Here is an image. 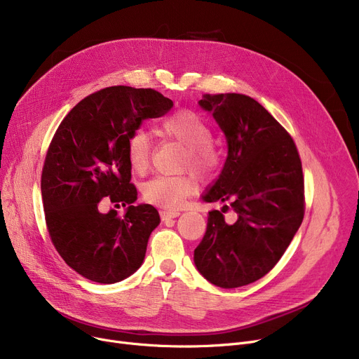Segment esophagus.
Wrapping results in <instances>:
<instances>
[{
	"mask_svg": "<svg viewBox=\"0 0 359 359\" xmlns=\"http://www.w3.org/2000/svg\"><path fill=\"white\" fill-rule=\"evenodd\" d=\"M160 214H161L163 219H172V218H176V217L180 215L179 211H173V210H164Z\"/></svg>",
	"mask_w": 359,
	"mask_h": 359,
	"instance_id": "esophagus-1",
	"label": "esophagus"
}]
</instances>
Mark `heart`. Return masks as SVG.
Instances as JSON below:
<instances>
[{
  "instance_id": "b5f03b06",
  "label": "heart",
  "mask_w": 359,
  "mask_h": 359,
  "mask_svg": "<svg viewBox=\"0 0 359 359\" xmlns=\"http://www.w3.org/2000/svg\"><path fill=\"white\" fill-rule=\"evenodd\" d=\"M160 134L179 141L186 149L183 168H195L203 176H212L222 163L219 149L212 144V129L198 113L192 110H177L164 118L158 126ZM153 142L142 129L130 132L126 140V157L134 173L144 175L151 161ZM198 187L196 176L158 175L142 186V196L147 202L160 208H179L184 199Z\"/></svg>"
}]
</instances>
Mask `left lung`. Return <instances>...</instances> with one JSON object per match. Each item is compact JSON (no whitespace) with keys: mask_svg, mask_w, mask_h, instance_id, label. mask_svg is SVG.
Wrapping results in <instances>:
<instances>
[{"mask_svg":"<svg viewBox=\"0 0 359 359\" xmlns=\"http://www.w3.org/2000/svg\"><path fill=\"white\" fill-rule=\"evenodd\" d=\"M199 104L212 113L229 145L222 172L202 199L229 201L237 221L225 222L229 205L211 211L194 260L217 287L249 285L276 265L303 222V167L291 135L255 99L205 94Z\"/></svg>","mask_w":359,"mask_h":359,"instance_id":"8db88e82","label":"left lung"}]
</instances>
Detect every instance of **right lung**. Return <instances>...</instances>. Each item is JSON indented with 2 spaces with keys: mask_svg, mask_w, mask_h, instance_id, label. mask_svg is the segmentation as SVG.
<instances>
[{
  "mask_svg": "<svg viewBox=\"0 0 359 359\" xmlns=\"http://www.w3.org/2000/svg\"><path fill=\"white\" fill-rule=\"evenodd\" d=\"M172 107L153 88L107 87L74 106L50 141L41 180L49 237L67 265L93 282L115 284L142 265L160 215L153 205H132L138 192L126 140ZM106 201L128 208L103 215Z\"/></svg>",
  "mask_w": 359,
  "mask_h": 359,
  "instance_id": "1",
  "label": "right lung"
}]
</instances>
